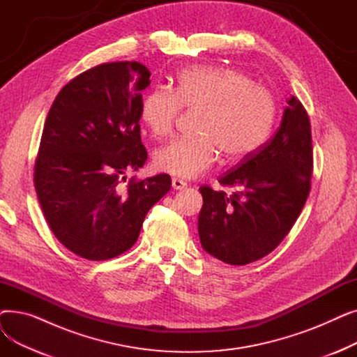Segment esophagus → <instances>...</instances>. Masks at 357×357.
<instances>
[{
	"instance_id": "1",
	"label": "esophagus",
	"mask_w": 357,
	"mask_h": 357,
	"mask_svg": "<svg viewBox=\"0 0 357 357\" xmlns=\"http://www.w3.org/2000/svg\"><path fill=\"white\" fill-rule=\"evenodd\" d=\"M172 186H174V190H185L186 188V182H183L182 179H178V178H174L172 179Z\"/></svg>"
}]
</instances>
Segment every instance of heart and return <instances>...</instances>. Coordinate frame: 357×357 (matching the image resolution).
I'll return each instance as SVG.
<instances>
[{"mask_svg": "<svg viewBox=\"0 0 357 357\" xmlns=\"http://www.w3.org/2000/svg\"><path fill=\"white\" fill-rule=\"evenodd\" d=\"M182 107L199 111L197 135L169 142L153 155L159 171L179 178L199 176L220 153L227 162L250 158L268 140L276 119L272 92L248 73L226 66L182 69L172 91L155 88L146 93L140 119L152 136L162 139L174 131Z\"/></svg>", "mask_w": 357, "mask_h": 357, "instance_id": "1", "label": "heart"}]
</instances>
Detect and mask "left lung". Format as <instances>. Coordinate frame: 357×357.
I'll return each mask as SVG.
<instances>
[{
	"label": "left lung",
	"mask_w": 357,
	"mask_h": 357,
	"mask_svg": "<svg viewBox=\"0 0 357 357\" xmlns=\"http://www.w3.org/2000/svg\"><path fill=\"white\" fill-rule=\"evenodd\" d=\"M312 175L311 124L295 97L288 100L275 136L233 171L218 178L234 190L199 188L204 204L198 233L204 250L243 266L269 255L303 211Z\"/></svg>",
	"instance_id": "obj_1"
}]
</instances>
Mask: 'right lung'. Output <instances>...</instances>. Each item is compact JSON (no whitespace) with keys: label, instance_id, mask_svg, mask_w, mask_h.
<instances>
[{"label":"right lung","instance_id":"obj_1","mask_svg":"<svg viewBox=\"0 0 357 357\" xmlns=\"http://www.w3.org/2000/svg\"><path fill=\"white\" fill-rule=\"evenodd\" d=\"M149 78L139 62L102 63L66 84L49 109L36 192L56 238L84 259L127 252L147 211L171 190L166 174L123 185L147 159L139 121Z\"/></svg>","mask_w":357,"mask_h":357}]
</instances>
